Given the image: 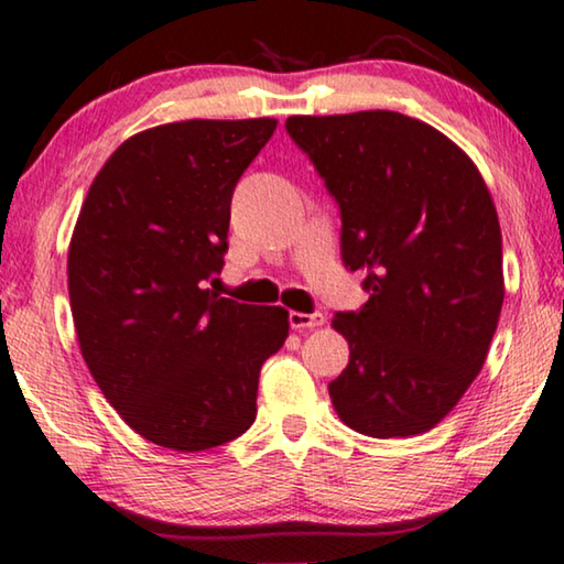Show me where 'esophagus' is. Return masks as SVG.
<instances>
[{"instance_id":"obj_1","label":"esophagus","mask_w":564,"mask_h":564,"mask_svg":"<svg viewBox=\"0 0 564 564\" xmlns=\"http://www.w3.org/2000/svg\"><path fill=\"white\" fill-rule=\"evenodd\" d=\"M325 323V315L323 313H290V325L295 330H313V328H321Z\"/></svg>"}]
</instances>
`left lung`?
<instances>
[{
  "instance_id": "8db88e82",
  "label": "left lung",
  "mask_w": 564,
  "mask_h": 564,
  "mask_svg": "<svg viewBox=\"0 0 564 564\" xmlns=\"http://www.w3.org/2000/svg\"><path fill=\"white\" fill-rule=\"evenodd\" d=\"M340 208V257L369 300L336 313L350 358L333 406L369 437H410L460 402L499 325L501 228L468 154L397 111L290 117Z\"/></svg>"
}]
</instances>
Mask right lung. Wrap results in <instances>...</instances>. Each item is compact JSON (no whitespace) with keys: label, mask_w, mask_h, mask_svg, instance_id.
<instances>
[{"label":"right lung","mask_w":564,"mask_h":564,"mask_svg":"<svg viewBox=\"0 0 564 564\" xmlns=\"http://www.w3.org/2000/svg\"><path fill=\"white\" fill-rule=\"evenodd\" d=\"M274 119H191L140 132L96 175L68 251L80 354L144 440L181 453L231 443L257 417L259 371L288 310L241 305L224 269L234 187Z\"/></svg>","instance_id":"add662e5"}]
</instances>
